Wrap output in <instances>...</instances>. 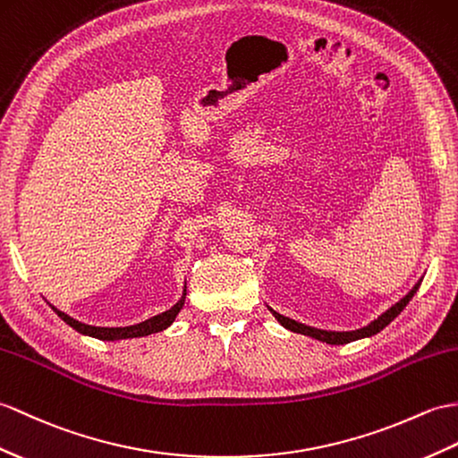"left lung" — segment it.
<instances>
[{
	"label": "left lung",
	"mask_w": 458,
	"mask_h": 458,
	"mask_svg": "<svg viewBox=\"0 0 458 458\" xmlns=\"http://www.w3.org/2000/svg\"><path fill=\"white\" fill-rule=\"evenodd\" d=\"M420 284H421V279L416 283V286H413V289L406 296H403L402 301H398L394 306L388 308V310L382 316H378L375 322H370L369 326L360 327V329H355V332H326V329H318V327L304 326L301 322H294V320H291V318L281 316L279 312H275V310H271V312H273L275 318H277L281 326H284L286 329H291V332H294V334L310 335V337L318 339V342H324V344H329V345H344V344H349V342H355V339H360V337L375 335V334L380 332L382 327H386L403 310V308H406V304L411 301V296L416 294V291L420 289Z\"/></svg>",
	"instance_id": "1"
}]
</instances>
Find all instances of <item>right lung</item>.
<instances>
[{
    "instance_id": "right-lung-1",
    "label": "right lung",
    "mask_w": 458,
    "mask_h": 458,
    "mask_svg": "<svg viewBox=\"0 0 458 458\" xmlns=\"http://www.w3.org/2000/svg\"><path fill=\"white\" fill-rule=\"evenodd\" d=\"M185 304V293L183 296H181V301L169 308V310L157 314L154 318H150V320L146 322H140L136 326H126V327H98V326H88V324H81L78 320H73V318H70L68 314L60 312L58 308L52 306V310H55L64 322H66L70 327L76 329V332L83 334V335H91V337H98V339H103V342H114V339H129V337H144V335H150V334H156V332H162V329H165L167 326H172L175 316L179 314L181 308H183Z\"/></svg>"
}]
</instances>
